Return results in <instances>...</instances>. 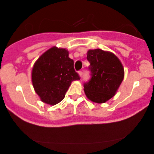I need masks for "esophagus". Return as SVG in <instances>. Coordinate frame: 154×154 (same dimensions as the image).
<instances>
[{"instance_id":"esophagus-1","label":"esophagus","mask_w":154,"mask_h":154,"mask_svg":"<svg viewBox=\"0 0 154 154\" xmlns=\"http://www.w3.org/2000/svg\"><path fill=\"white\" fill-rule=\"evenodd\" d=\"M78 74H79V76H80V77H82V75H83V71H78Z\"/></svg>"}]
</instances>
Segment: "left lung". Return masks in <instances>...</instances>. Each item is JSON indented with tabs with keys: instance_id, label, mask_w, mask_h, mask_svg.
<instances>
[{
	"instance_id": "8db88e82",
	"label": "left lung",
	"mask_w": 154,
	"mask_h": 154,
	"mask_svg": "<svg viewBox=\"0 0 154 154\" xmlns=\"http://www.w3.org/2000/svg\"><path fill=\"white\" fill-rule=\"evenodd\" d=\"M87 60L91 78L84 84L86 96L94 103H106L116 94L123 81L122 63L113 53L100 49L88 50Z\"/></svg>"
}]
</instances>
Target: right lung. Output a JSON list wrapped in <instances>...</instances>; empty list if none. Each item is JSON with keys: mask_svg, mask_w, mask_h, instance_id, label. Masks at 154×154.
I'll list each match as a JSON object with an SVG mask.
<instances>
[{"mask_svg": "<svg viewBox=\"0 0 154 154\" xmlns=\"http://www.w3.org/2000/svg\"><path fill=\"white\" fill-rule=\"evenodd\" d=\"M68 50L54 46L35 62L31 72L34 90L40 100L48 105L57 104L64 99L71 82L80 80L74 71V61Z\"/></svg>", "mask_w": 154, "mask_h": 154, "instance_id": "obj_1", "label": "right lung"}]
</instances>
